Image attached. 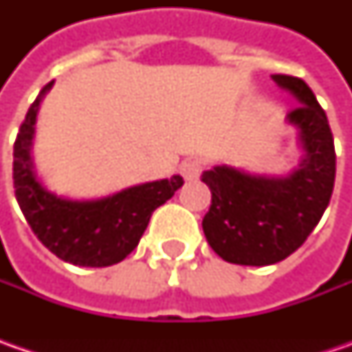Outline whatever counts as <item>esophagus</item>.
<instances>
[{
    "label": "esophagus",
    "mask_w": 352,
    "mask_h": 352,
    "mask_svg": "<svg viewBox=\"0 0 352 352\" xmlns=\"http://www.w3.org/2000/svg\"><path fill=\"white\" fill-rule=\"evenodd\" d=\"M180 174L188 182H194L199 178L201 174V162L199 160H186L182 166H180Z\"/></svg>",
    "instance_id": "obj_1"
}]
</instances>
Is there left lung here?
<instances>
[{
  "label": "left lung",
  "mask_w": 352,
  "mask_h": 352,
  "mask_svg": "<svg viewBox=\"0 0 352 352\" xmlns=\"http://www.w3.org/2000/svg\"><path fill=\"white\" fill-rule=\"evenodd\" d=\"M272 80L300 103L286 116L304 151L286 176L250 174L219 164L201 174L211 208L201 227L223 261L243 266L276 264L298 250L327 210L335 184V144L325 111L304 80Z\"/></svg>",
  "instance_id": "obj_1"
}]
</instances>
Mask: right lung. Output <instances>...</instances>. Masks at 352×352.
Returning <instances> with one entry per match:
<instances>
[{
	"instance_id": "obj_1",
	"label": "right lung",
	"mask_w": 352,
	"mask_h": 352,
	"mask_svg": "<svg viewBox=\"0 0 352 352\" xmlns=\"http://www.w3.org/2000/svg\"><path fill=\"white\" fill-rule=\"evenodd\" d=\"M48 82L29 107L13 144V186L19 208L38 241L64 263L102 268L121 263L139 245L153 211L166 204L182 176L125 188L98 199H70L47 190L36 176L33 139Z\"/></svg>"
}]
</instances>
